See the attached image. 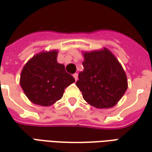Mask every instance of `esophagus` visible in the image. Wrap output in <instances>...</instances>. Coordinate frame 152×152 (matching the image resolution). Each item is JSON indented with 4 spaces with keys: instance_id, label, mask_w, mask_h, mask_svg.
<instances>
[{
    "instance_id": "34e87169",
    "label": "esophagus",
    "mask_w": 152,
    "mask_h": 152,
    "mask_svg": "<svg viewBox=\"0 0 152 152\" xmlns=\"http://www.w3.org/2000/svg\"><path fill=\"white\" fill-rule=\"evenodd\" d=\"M73 77L75 78V80H78V74L77 73H74L73 74Z\"/></svg>"
}]
</instances>
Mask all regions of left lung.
I'll return each mask as SVG.
<instances>
[{"label": "left lung", "instance_id": "8db88e82", "mask_svg": "<svg viewBox=\"0 0 152 152\" xmlns=\"http://www.w3.org/2000/svg\"><path fill=\"white\" fill-rule=\"evenodd\" d=\"M83 71L76 86L83 99L96 108L117 104L127 90V77L116 57L107 49L83 53Z\"/></svg>", "mask_w": 152, "mask_h": 152}]
</instances>
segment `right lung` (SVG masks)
<instances>
[{"label": "right lung", "instance_id": "right-lung-1", "mask_svg": "<svg viewBox=\"0 0 152 152\" xmlns=\"http://www.w3.org/2000/svg\"><path fill=\"white\" fill-rule=\"evenodd\" d=\"M57 51L42 52L25 64L20 75V86L34 104L51 106L61 99L64 89L75 82L65 71L64 64L57 61Z\"/></svg>", "mask_w": 152, "mask_h": 152}]
</instances>
